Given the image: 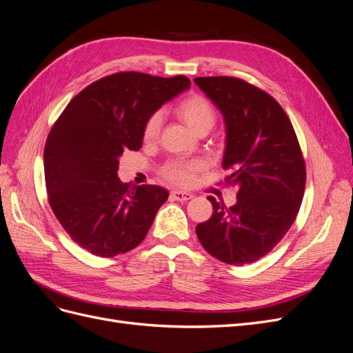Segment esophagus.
Instances as JSON below:
<instances>
[{
	"label": "esophagus",
	"instance_id": "obj_1",
	"mask_svg": "<svg viewBox=\"0 0 353 353\" xmlns=\"http://www.w3.org/2000/svg\"><path fill=\"white\" fill-rule=\"evenodd\" d=\"M170 199L178 200V201H187V200H190V199H193V194H191V193H185V191L174 190V191H170Z\"/></svg>",
	"mask_w": 353,
	"mask_h": 353
}]
</instances>
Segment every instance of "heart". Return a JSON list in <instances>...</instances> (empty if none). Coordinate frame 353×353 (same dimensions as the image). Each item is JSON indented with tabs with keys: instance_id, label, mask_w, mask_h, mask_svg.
Here are the masks:
<instances>
[{
	"instance_id": "b5f03b06",
	"label": "heart",
	"mask_w": 353,
	"mask_h": 353,
	"mask_svg": "<svg viewBox=\"0 0 353 353\" xmlns=\"http://www.w3.org/2000/svg\"><path fill=\"white\" fill-rule=\"evenodd\" d=\"M175 112L197 134H208L216 123L215 108H213L212 103L206 97L199 94L188 95L184 100H181L176 104ZM160 126H162V114L154 112L145 121L143 130L144 140H156L160 132ZM200 169L201 162H199V160L174 159L163 166V176L176 185L187 187L193 183L194 174L199 172Z\"/></svg>"
}]
</instances>
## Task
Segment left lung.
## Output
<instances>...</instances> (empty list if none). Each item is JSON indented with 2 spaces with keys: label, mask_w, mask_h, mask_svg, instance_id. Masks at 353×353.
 Returning a JSON list of instances; mask_svg holds the SVG:
<instances>
[{
  "label": "left lung",
  "mask_w": 353,
  "mask_h": 353,
  "mask_svg": "<svg viewBox=\"0 0 353 353\" xmlns=\"http://www.w3.org/2000/svg\"><path fill=\"white\" fill-rule=\"evenodd\" d=\"M194 82L225 121L222 168L231 170L227 183L239 188L231 208L208 197L213 213L196 234L221 262L252 263L280 243L301 209L306 184L301 145L288 116L268 92L231 77Z\"/></svg>",
  "instance_id": "obj_1"
}]
</instances>
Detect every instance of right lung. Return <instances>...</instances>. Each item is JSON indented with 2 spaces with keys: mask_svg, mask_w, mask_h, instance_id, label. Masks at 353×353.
Here are the masks:
<instances>
[{
  "mask_svg": "<svg viewBox=\"0 0 353 353\" xmlns=\"http://www.w3.org/2000/svg\"><path fill=\"white\" fill-rule=\"evenodd\" d=\"M190 85L184 74L113 73L74 95L52 125L44 148L48 201L82 249L112 258L145 239L169 193L121 183L119 159L140 150L145 121Z\"/></svg>",
  "mask_w": 353,
  "mask_h": 353,
  "instance_id": "1",
  "label": "right lung"
}]
</instances>
